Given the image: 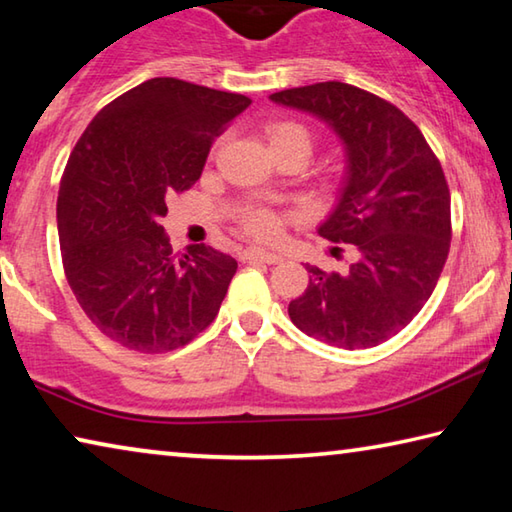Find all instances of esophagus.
<instances>
[{
	"mask_svg": "<svg viewBox=\"0 0 512 512\" xmlns=\"http://www.w3.org/2000/svg\"><path fill=\"white\" fill-rule=\"evenodd\" d=\"M241 259H244V262L280 264V262H282V255L268 253V250H262V248H244V250H241Z\"/></svg>",
	"mask_w": 512,
	"mask_h": 512,
	"instance_id": "esophagus-1",
	"label": "esophagus"
}]
</instances>
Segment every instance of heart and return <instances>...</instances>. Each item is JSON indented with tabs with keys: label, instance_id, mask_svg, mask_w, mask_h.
I'll list each match as a JSON object with an SVG mask.
<instances>
[{
	"label": "heart",
	"instance_id": "heart-1",
	"mask_svg": "<svg viewBox=\"0 0 512 512\" xmlns=\"http://www.w3.org/2000/svg\"><path fill=\"white\" fill-rule=\"evenodd\" d=\"M266 137L273 153L284 151V149H300L309 155L311 149H314V135H311L309 128L305 124H300V121H291V119L273 121V124L266 126ZM239 225L246 235L262 241H271L280 235L282 216L275 210H271V207L250 205L241 212Z\"/></svg>",
	"mask_w": 512,
	"mask_h": 512
}]
</instances>
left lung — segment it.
<instances>
[{"mask_svg": "<svg viewBox=\"0 0 512 512\" xmlns=\"http://www.w3.org/2000/svg\"><path fill=\"white\" fill-rule=\"evenodd\" d=\"M271 99L325 119L348 151V185L318 232L350 244L354 262L343 273L307 264L293 325L345 350L384 343L418 316L447 262L452 201L440 160L400 108L368 90L325 81Z\"/></svg>", "mask_w": 512, "mask_h": 512, "instance_id": "1", "label": "left lung"}]
</instances>
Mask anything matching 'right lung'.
<instances>
[{
	"label": "right lung",
	"mask_w": 512,
	"mask_h": 512,
	"mask_svg": "<svg viewBox=\"0 0 512 512\" xmlns=\"http://www.w3.org/2000/svg\"><path fill=\"white\" fill-rule=\"evenodd\" d=\"M248 106L244 94L151 79L101 108L69 155L56 205L65 277L121 348H183L219 314L235 257L205 244L176 255L160 221Z\"/></svg>",
	"instance_id": "obj_1"
}]
</instances>
